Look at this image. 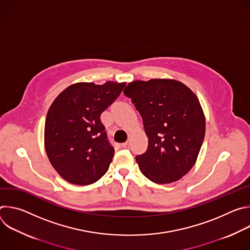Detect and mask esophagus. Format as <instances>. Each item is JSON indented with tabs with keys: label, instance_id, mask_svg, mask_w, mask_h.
<instances>
[{
	"label": "esophagus",
	"instance_id": "34e87169",
	"mask_svg": "<svg viewBox=\"0 0 250 250\" xmlns=\"http://www.w3.org/2000/svg\"><path fill=\"white\" fill-rule=\"evenodd\" d=\"M129 146H130V144H129L128 141H126V142H125V144L122 145V147H123V148H125V149H128Z\"/></svg>",
	"mask_w": 250,
	"mask_h": 250
}]
</instances>
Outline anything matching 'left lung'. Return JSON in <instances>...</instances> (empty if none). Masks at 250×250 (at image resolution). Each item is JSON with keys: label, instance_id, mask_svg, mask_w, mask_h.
Returning a JSON list of instances; mask_svg holds the SVG:
<instances>
[{"label": "left lung", "instance_id": "obj_1", "mask_svg": "<svg viewBox=\"0 0 250 250\" xmlns=\"http://www.w3.org/2000/svg\"><path fill=\"white\" fill-rule=\"evenodd\" d=\"M124 94L139 112L148 137L146 151L135 157L141 173L157 184L181 179L194 166L205 137L196 95L171 79L133 81Z\"/></svg>", "mask_w": 250, "mask_h": 250}]
</instances>
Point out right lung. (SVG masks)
Wrapping results in <instances>:
<instances>
[{
  "label": "right lung",
  "mask_w": 250,
  "mask_h": 250,
  "mask_svg": "<svg viewBox=\"0 0 250 250\" xmlns=\"http://www.w3.org/2000/svg\"><path fill=\"white\" fill-rule=\"evenodd\" d=\"M125 83H77L53 101L44 126L48 159L69 183L90 185L108 171L115 149L101 123L102 113L122 93Z\"/></svg>",
  "instance_id": "obj_1"
}]
</instances>
